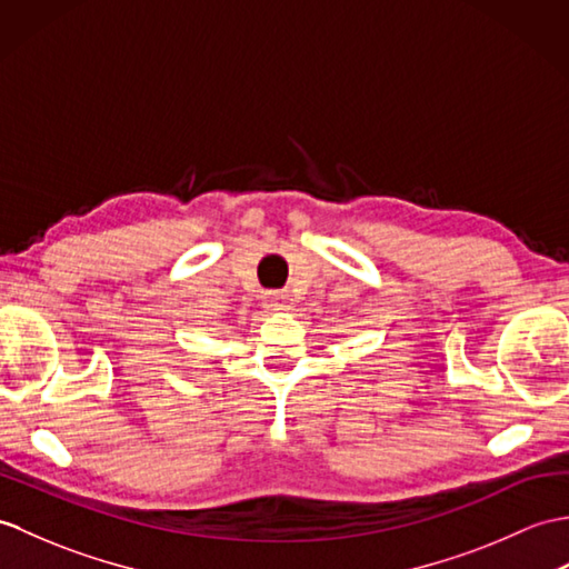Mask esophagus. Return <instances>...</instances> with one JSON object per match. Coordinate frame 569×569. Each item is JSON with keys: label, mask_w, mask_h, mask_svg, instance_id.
<instances>
[{"label": "esophagus", "mask_w": 569, "mask_h": 569, "mask_svg": "<svg viewBox=\"0 0 569 569\" xmlns=\"http://www.w3.org/2000/svg\"><path fill=\"white\" fill-rule=\"evenodd\" d=\"M263 306L269 310H286L290 308V296L286 290H269V293L263 296Z\"/></svg>", "instance_id": "obj_1"}]
</instances>
